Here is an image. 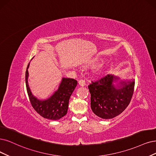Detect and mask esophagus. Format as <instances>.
<instances>
[{"label": "esophagus", "instance_id": "1", "mask_svg": "<svg viewBox=\"0 0 156 156\" xmlns=\"http://www.w3.org/2000/svg\"><path fill=\"white\" fill-rule=\"evenodd\" d=\"M78 84H79L80 86H82V87H83V86L85 85V80H79V81H78Z\"/></svg>", "mask_w": 156, "mask_h": 156}]
</instances>
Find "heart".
I'll list each match as a JSON object with an SVG mask.
<instances>
[{
    "label": "heart",
    "mask_w": 156,
    "mask_h": 156,
    "mask_svg": "<svg viewBox=\"0 0 156 156\" xmlns=\"http://www.w3.org/2000/svg\"><path fill=\"white\" fill-rule=\"evenodd\" d=\"M95 73L96 74H98L99 73V70H96L95 71Z\"/></svg>",
    "instance_id": "obj_1"
}]
</instances>
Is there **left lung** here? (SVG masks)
Instances as JSON below:
<instances>
[{
	"instance_id": "8db88e82",
	"label": "left lung",
	"mask_w": 156,
	"mask_h": 156,
	"mask_svg": "<svg viewBox=\"0 0 156 156\" xmlns=\"http://www.w3.org/2000/svg\"><path fill=\"white\" fill-rule=\"evenodd\" d=\"M119 79L114 75L107 74L88 85L91 109L97 116L103 119L113 118L129 105L134 93L135 81H121L120 86L115 87L113 82Z\"/></svg>"
}]
</instances>
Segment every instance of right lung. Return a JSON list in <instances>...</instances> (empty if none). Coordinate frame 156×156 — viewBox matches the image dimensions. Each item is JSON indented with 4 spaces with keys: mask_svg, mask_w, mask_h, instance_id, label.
I'll use <instances>...</instances> for the list:
<instances>
[{
    "mask_svg": "<svg viewBox=\"0 0 156 156\" xmlns=\"http://www.w3.org/2000/svg\"><path fill=\"white\" fill-rule=\"evenodd\" d=\"M26 71V85L31 104L38 114L44 118L57 120L66 116L70 97L77 85V81L73 78H63L58 89L48 99L40 100L31 93L28 85V71Z\"/></svg>",
    "mask_w": 156,
    "mask_h": 156,
    "instance_id": "add662e5",
    "label": "right lung"
}]
</instances>
